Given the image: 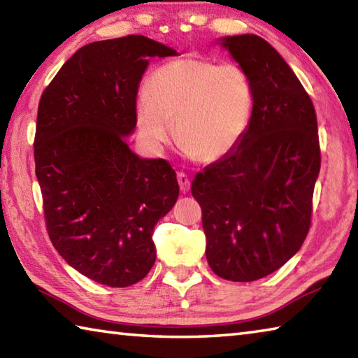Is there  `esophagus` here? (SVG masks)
Listing matches in <instances>:
<instances>
[{
  "label": "esophagus",
  "mask_w": 358,
  "mask_h": 358,
  "mask_svg": "<svg viewBox=\"0 0 358 358\" xmlns=\"http://www.w3.org/2000/svg\"><path fill=\"white\" fill-rule=\"evenodd\" d=\"M177 178H178V185H180V191L181 192H187V191L191 189V180H189V177H187L186 173L178 172Z\"/></svg>",
  "instance_id": "obj_1"
}]
</instances>
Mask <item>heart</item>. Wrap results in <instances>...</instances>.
I'll list each match as a JSON object with an SVG mask.
<instances>
[{
    "mask_svg": "<svg viewBox=\"0 0 358 358\" xmlns=\"http://www.w3.org/2000/svg\"><path fill=\"white\" fill-rule=\"evenodd\" d=\"M253 90L236 64L181 57L153 71L136 103L142 141L161 152L175 138L200 162L225 158L249 128Z\"/></svg>",
    "mask_w": 358,
    "mask_h": 358,
    "instance_id": "b5f03b06",
    "label": "heart"
}]
</instances>
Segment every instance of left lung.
<instances>
[{
  "label": "left lung",
  "mask_w": 358,
  "mask_h": 358,
  "mask_svg": "<svg viewBox=\"0 0 358 358\" xmlns=\"http://www.w3.org/2000/svg\"><path fill=\"white\" fill-rule=\"evenodd\" d=\"M250 78L249 128L225 158L192 180L214 274L253 282L296 255L310 229L321 169L316 113L294 71L255 34L220 37Z\"/></svg>",
  "instance_id": "obj_1"
}]
</instances>
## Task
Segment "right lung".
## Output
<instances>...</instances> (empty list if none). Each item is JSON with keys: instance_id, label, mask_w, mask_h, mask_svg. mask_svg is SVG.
I'll return each mask as SVG.
<instances>
[{"instance_id": "add662e5", "label": "right lung", "mask_w": 358, "mask_h": 358, "mask_svg": "<svg viewBox=\"0 0 358 358\" xmlns=\"http://www.w3.org/2000/svg\"><path fill=\"white\" fill-rule=\"evenodd\" d=\"M177 55L145 36L89 43L38 103L34 161L50 239L71 268L106 287L148 274L153 229L178 199L171 164L141 158L127 142L150 59Z\"/></svg>"}]
</instances>
